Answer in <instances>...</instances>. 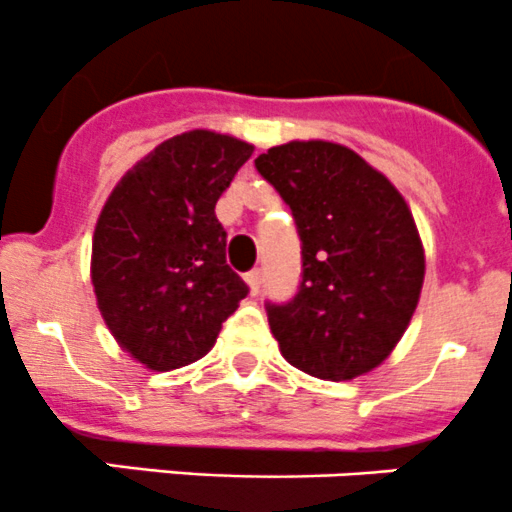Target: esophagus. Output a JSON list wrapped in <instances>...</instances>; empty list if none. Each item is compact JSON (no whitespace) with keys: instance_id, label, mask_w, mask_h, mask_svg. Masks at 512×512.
Returning a JSON list of instances; mask_svg holds the SVG:
<instances>
[{"instance_id":"1","label":"esophagus","mask_w":512,"mask_h":512,"mask_svg":"<svg viewBox=\"0 0 512 512\" xmlns=\"http://www.w3.org/2000/svg\"><path fill=\"white\" fill-rule=\"evenodd\" d=\"M245 280H247V285H250V289H252V294H257L260 292V285H262V270H250L245 275Z\"/></svg>"}]
</instances>
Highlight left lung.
Wrapping results in <instances>:
<instances>
[{
  "label": "left lung",
  "instance_id": "8db88e82",
  "mask_svg": "<svg viewBox=\"0 0 512 512\" xmlns=\"http://www.w3.org/2000/svg\"><path fill=\"white\" fill-rule=\"evenodd\" d=\"M255 168L289 205L302 242L297 294L265 304L282 356L317 379L366 374L396 347L421 294L426 262L409 205L339 143H285Z\"/></svg>",
  "mask_w": 512,
  "mask_h": 512
}]
</instances>
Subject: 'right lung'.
Wrapping results in <instances>:
<instances>
[{"label":"right lung","instance_id":"add662e5","mask_svg":"<svg viewBox=\"0 0 512 512\" xmlns=\"http://www.w3.org/2000/svg\"><path fill=\"white\" fill-rule=\"evenodd\" d=\"M250 156V143L188 131L138 160L103 205L91 255L98 309L148 369H180L208 354L250 292L227 265V232L215 218Z\"/></svg>","mask_w":512,"mask_h":512}]
</instances>
